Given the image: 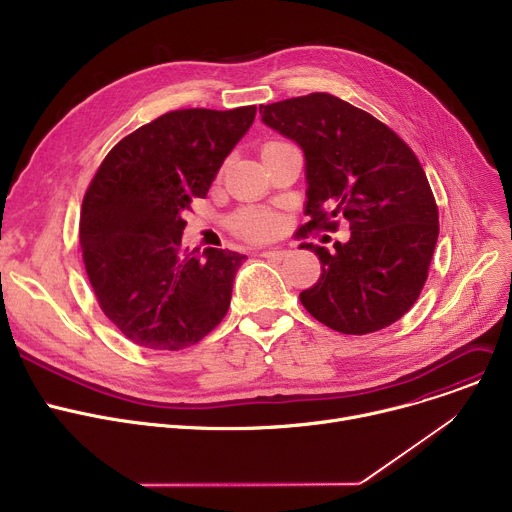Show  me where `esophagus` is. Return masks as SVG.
I'll return each instance as SVG.
<instances>
[{"label": "esophagus", "instance_id": "esophagus-1", "mask_svg": "<svg viewBox=\"0 0 512 512\" xmlns=\"http://www.w3.org/2000/svg\"><path fill=\"white\" fill-rule=\"evenodd\" d=\"M286 255H288V251H284V249H267V251H261V257L271 259V261H284Z\"/></svg>", "mask_w": 512, "mask_h": 512}]
</instances>
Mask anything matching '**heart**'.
<instances>
[{"label": "heart", "mask_w": 512, "mask_h": 512, "mask_svg": "<svg viewBox=\"0 0 512 512\" xmlns=\"http://www.w3.org/2000/svg\"><path fill=\"white\" fill-rule=\"evenodd\" d=\"M230 228L236 236L245 238V241L261 243V241H267V238L276 232L278 220H276L274 214L267 212V210L243 208L232 216Z\"/></svg>", "instance_id": "heart-1"}]
</instances>
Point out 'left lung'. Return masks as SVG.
Instances as JSON below:
<instances>
[{
    "label": "left lung",
    "mask_w": 512,
    "mask_h": 512,
    "mask_svg": "<svg viewBox=\"0 0 512 512\" xmlns=\"http://www.w3.org/2000/svg\"><path fill=\"white\" fill-rule=\"evenodd\" d=\"M263 123L294 140L306 160L309 222L296 238L335 232L350 222L348 243L315 251L323 269L300 302L333 331L364 335L412 309L438 238V206L424 168L377 117L327 92L261 105Z\"/></svg>",
    "instance_id": "8db88e82"
}]
</instances>
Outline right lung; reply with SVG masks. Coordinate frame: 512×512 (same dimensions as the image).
<instances>
[{
    "label": "right lung",
    "instance_id": "right-lung-1",
    "mask_svg": "<svg viewBox=\"0 0 512 512\" xmlns=\"http://www.w3.org/2000/svg\"><path fill=\"white\" fill-rule=\"evenodd\" d=\"M257 107L181 109L113 146L82 201V259L98 306L129 339L177 352L201 342L228 313L236 269L226 249H185V212L206 197Z\"/></svg>",
    "mask_w": 512,
    "mask_h": 512
}]
</instances>
